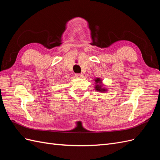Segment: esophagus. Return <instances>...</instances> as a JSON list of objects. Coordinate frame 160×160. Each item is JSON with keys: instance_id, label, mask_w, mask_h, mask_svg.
I'll use <instances>...</instances> for the list:
<instances>
[{"instance_id": "1", "label": "esophagus", "mask_w": 160, "mask_h": 160, "mask_svg": "<svg viewBox=\"0 0 160 160\" xmlns=\"http://www.w3.org/2000/svg\"><path fill=\"white\" fill-rule=\"evenodd\" d=\"M75 76L76 77H77V78H80V77H81L83 75H82L81 73H76V74L75 75Z\"/></svg>"}]
</instances>
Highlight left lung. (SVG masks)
Returning <instances> with one entry per match:
<instances>
[{
	"mask_svg": "<svg viewBox=\"0 0 160 160\" xmlns=\"http://www.w3.org/2000/svg\"><path fill=\"white\" fill-rule=\"evenodd\" d=\"M95 81H96V83H100V79L99 78H98L97 79H95ZM95 89L96 90H98L99 91H105V89H102L101 88V86L99 85H97L96 87H95Z\"/></svg>",
	"mask_w": 160,
	"mask_h": 160,
	"instance_id": "1",
	"label": "left lung"
}]
</instances>
